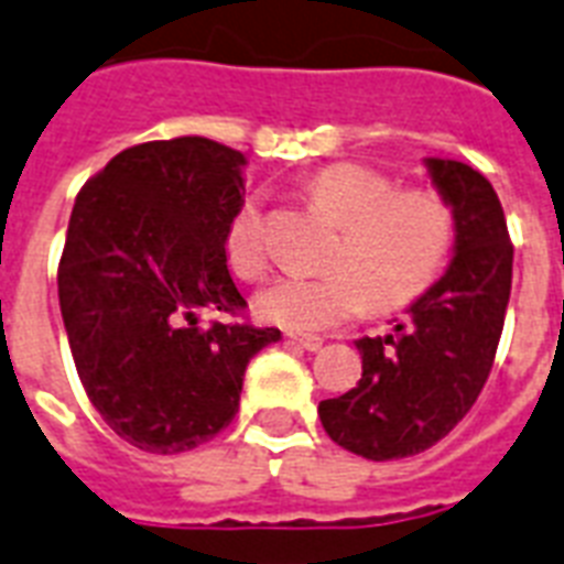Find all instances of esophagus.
Listing matches in <instances>:
<instances>
[{
	"mask_svg": "<svg viewBox=\"0 0 564 564\" xmlns=\"http://www.w3.org/2000/svg\"><path fill=\"white\" fill-rule=\"evenodd\" d=\"M290 339H292V343H299L304 351H318V348L325 345V339H322V336H313V334H307V336L290 334Z\"/></svg>",
	"mask_w": 564,
	"mask_h": 564,
	"instance_id": "1",
	"label": "esophagus"
}]
</instances>
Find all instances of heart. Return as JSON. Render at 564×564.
<instances>
[{
  "label": "heart",
  "instance_id": "obj_1",
  "mask_svg": "<svg viewBox=\"0 0 564 564\" xmlns=\"http://www.w3.org/2000/svg\"><path fill=\"white\" fill-rule=\"evenodd\" d=\"M310 195L339 225L325 272L283 274L257 295V313L290 330H330L362 316L406 307L445 269L456 239V213L427 187L398 189L362 163H330L310 178ZM225 257L254 281L269 265L263 207L257 195L237 204L225 225Z\"/></svg>",
  "mask_w": 564,
  "mask_h": 564
}]
</instances>
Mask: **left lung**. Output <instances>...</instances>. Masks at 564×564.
Instances as JSON below:
<instances>
[{
    "label": "left lung",
    "mask_w": 564,
    "mask_h": 564,
    "mask_svg": "<svg viewBox=\"0 0 564 564\" xmlns=\"http://www.w3.org/2000/svg\"><path fill=\"white\" fill-rule=\"evenodd\" d=\"M430 178L456 213V254L394 334L360 339L362 377L318 403L336 445L383 463L427 451L471 410L498 354L512 242L498 193L468 163L430 158Z\"/></svg>",
    "instance_id": "1"
}]
</instances>
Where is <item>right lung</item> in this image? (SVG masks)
Wrapping results in <instances>:
<instances>
[{
	"label": "right lung",
	"instance_id": "1",
	"mask_svg": "<svg viewBox=\"0 0 564 564\" xmlns=\"http://www.w3.org/2000/svg\"><path fill=\"white\" fill-rule=\"evenodd\" d=\"M237 149L207 137L119 152L75 198L57 299L82 386L108 427L149 454L193 451L230 424L248 360L278 327L242 316L225 225L246 198Z\"/></svg>",
	"mask_w": 564,
	"mask_h": 564
}]
</instances>
